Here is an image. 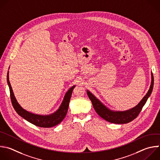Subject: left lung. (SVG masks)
I'll list each match as a JSON object with an SVG mask.
<instances>
[{"label": "left lung", "mask_w": 160, "mask_h": 160, "mask_svg": "<svg viewBox=\"0 0 160 160\" xmlns=\"http://www.w3.org/2000/svg\"><path fill=\"white\" fill-rule=\"evenodd\" d=\"M154 85V78L151 72V82L149 90L146 95L142 98L139 103L134 108L124 111H115L109 109L108 108L102 103L89 90H87V95L91 100L93 107L96 112L102 119L111 123L114 124H126L134 120L139 114L142 108L146 103L148 98L150 96Z\"/></svg>", "instance_id": "1"}]
</instances>
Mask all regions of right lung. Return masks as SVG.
Segmentation results:
<instances>
[{
  "label": "right lung",
  "instance_id": "right-lung-1",
  "mask_svg": "<svg viewBox=\"0 0 160 160\" xmlns=\"http://www.w3.org/2000/svg\"><path fill=\"white\" fill-rule=\"evenodd\" d=\"M7 80L10 90L11 98L14 109L20 116H21L22 118H24L30 123L41 128H51L60 124L65 118L68 111L69 102L72 97L73 90L75 87V85L72 87L67 92L60 108L56 112L49 115H39L33 114L25 110L18 103L14 96L12 87L9 82V72H8Z\"/></svg>",
  "mask_w": 160,
  "mask_h": 160
}]
</instances>
